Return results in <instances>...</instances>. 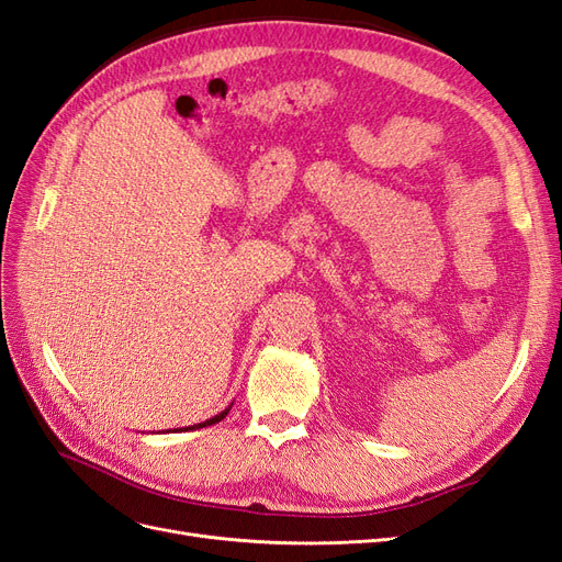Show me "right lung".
I'll list each match as a JSON object with an SVG mask.
<instances>
[{
    "mask_svg": "<svg viewBox=\"0 0 562 562\" xmlns=\"http://www.w3.org/2000/svg\"><path fill=\"white\" fill-rule=\"evenodd\" d=\"M229 411H225V413H220V415H215L213 419H206V422H201V424H194V427H187L184 431H190V429H203V427H211V424H215V422H220V419H225V415H227Z\"/></svg>",
    "mask_w": 562,
    "mask_h": 562,
    "instance_id": "right-lung-1",
    "label": "right lung"
}]
</instances>
